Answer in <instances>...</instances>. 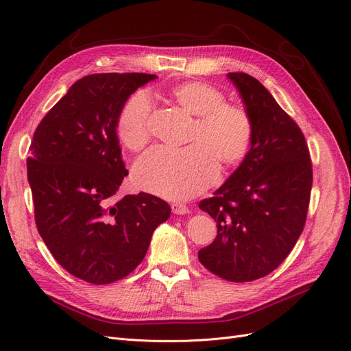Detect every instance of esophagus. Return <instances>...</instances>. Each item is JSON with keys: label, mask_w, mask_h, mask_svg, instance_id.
Listing matches in <instances>:
<instances>
[{"label": "esophagus", "mask_w": 351, "mask_h": 351, "mask_svg": "<svg viewBox=\"0 0 351 351\" xmlns=\"http://www.w3.org/2000/svg\"><path fill=\"white\" fill-rule=\"evenodd\" d=\"M171 209L176 215L189 214V208L184 204H180V202H174V204H171Z\"/></svg>", "instance_id": "34e87169"}]
</instances>
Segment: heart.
<instances>
[{
	"label": "heart",
	"instance_id": "obj_1",
	"mask_svg": "<svg viewBox=\"0 0 351 351\" xmlns=\"http://www.w3.org/2000/svg\"><path fill=\"white\" fill-rule=\"evenodd\" d=\"M168 95L196 115L183 149L156 146L134 165L136 184L167 199H189L208 189L224 167L240 164L253 141V120L241 105L226 102V95L205 82H184ZM151 110L147 95L136 92L127 99L115 120V133L132 152L143 149L151 139Z\"/></svg>",
	"mask_w": 351,
	"mask_h": 351
}]
</instances>
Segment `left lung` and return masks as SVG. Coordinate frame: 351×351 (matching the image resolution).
<instances>
[{"instance_id": "1", "label": "left lung", "mask_w": 351, "mask_h": 351, "mask_svg": "<svg viewBox=\"0 0 351 351\" xmlns=\"http://www.w3.org/2000/svg\"><path fill=\"white\" fill-rule=\"evenodd\" d=\"M253 120L252 147L240 167L199 208L217 221V237L199 262L232 282L278 268L306 224L313 182L300 127L247 73H228Z\"/></svg>"}]
</instances>
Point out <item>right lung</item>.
<instances>
[{
	"mask_svg": "<svg viewBox=\"0 0 351 351\" xmlns=\"http://www.w3.org/2000/svg\"><path fill=\"white\" fill-rule=\"evenodd\" d=\"M146 73H98L79 79L34 133L27 180L35 222L52 256L74 277L110 284L127 277L167 221L165 200L141 192L112 196L129 174L115 120Z\"/></svg>",
	"mask_w": 351,
	"mask_h": 351,
	"instance_id": "obj_1",
	"label": "right lung"
}]
</instances>
